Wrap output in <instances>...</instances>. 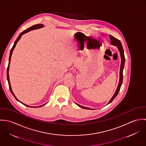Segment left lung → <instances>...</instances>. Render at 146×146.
<instances>
[{
    "label": "left lung",
    "instance_id": "1",
    "mask_svg": "<svg viewBox=\"0 0 146 146\" xmlns=\"http://www.w3.org/2000/svg\"><path fill=\"white\" fill-rule=\"evenodd\" d=\"M110 41H111V44L113 45L114 46H116L119 52H120V57H121V64H120V79H119V84L117 86V88L116 90V92L115 93V94H113V96H112V97L111 98V100H110V101L108 102V103L107 104H110L112 102V101L115 98V97L117 96V95L118 94L119 91H120V89L121 88V86L122 85V83H123V70L124 68V64H125V56H124V52L123 50V48L121 44V42L116 39L115 38H114L113 36H112V35H110ZM78 106H79L80 107L82 108H84V109H87V110H94L92 108H90L88 107H84L81 105L77 104Z\"/></svg>",
    "mask_w": 146,
    "mask_h": 146
}]
</instances>
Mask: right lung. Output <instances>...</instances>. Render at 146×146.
<instances>
[{"label":"right lung","instance_id":"right-lung-1","mask_svg":"<svg viewBox=\"0 0 146 146\" xmlns=\"http://www.w3.org/2000/svg\"><path fill=\"white\" fill-rule=\"evenodd\" d=\"M44 26V25H42V24H37V25H33V26H31V27H29V28H28L27 29H26V30H24V31H23L22 33H21V34L19 35V36H18V38H17V39L16 40V41L15 42V43H14V44H13V46H12V49H11V52H10V54H9V63H8V67H7V80H8V84H9V89H10V90H11V93L12 94V95L14 96V97L16 98V100L17 101H19V102H21L22 104H24L25 106H27V107H42V106H44V105H45V104H46L47 103H46V104H42V106H37V107H33V106H28V105H27V104H23L22 102H21V101H20L17 98H16V97L15 96V95L14 94V93H13V91H12V88H11V83H10V81H9V64H10V63H11V56H12V53H13V50H14V49H15V46H16V44H17V42L19 41V40L21 39V36H22V35H23L24 34H26V33H28V32H29L30 31H31V30H35V29H40V28H42V27H43Z\"/></svg>","mask_w":146,"mask_h":146}]
</instances>
